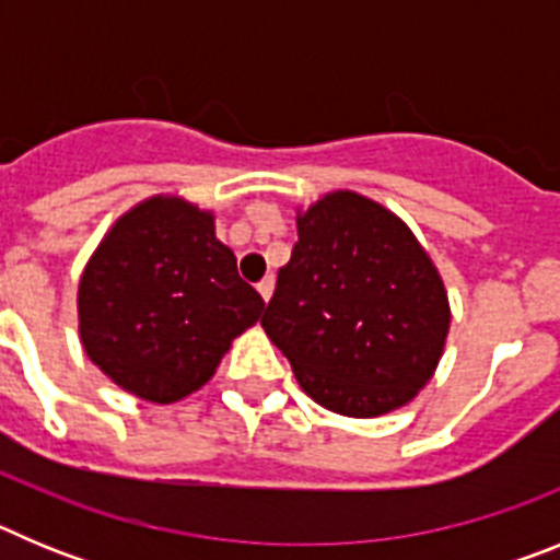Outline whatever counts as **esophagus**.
<instances>
[{"instance_id":"esophagus-1","label":"esophagus","mask_w":560,"mask_h":560,"mask_svg":"<svg viewBox=\"0 0 560 560\" xmlns=\"http://www.w3.org/2000/svg\"><path fill=\"white\" fill-rule=\"evenodd\" d=\"M257 294L264 296V303H269L271 294H275V277H264V280L257 283Z\"/></svg>"}]
</instances>
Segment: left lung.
<instances>
[{
    "mask_svg": "<svg viewBox=\"0 0 560 560\" xmlns=\"http://www.w3.org/2000/svg\"><path fill=\"white\" fill-rule=\"evenodd\" d=\"M296 235L260 325L300 387L348 418L409 404L452 323L427 252L393 212L348 190L300 215Z\"/></svg>",
    "mask_w": 560,
    "mask_h": 560,
    "instance_id": "1",
    "label": "left lung"
}]
</instances>
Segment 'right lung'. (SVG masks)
Masks as SVG:
<instances>
[{
  "label": "right lung",
  "mask_w": 560,
  "mask_h": 560,
  "mask_svg": "<svg viewBox=\"0 0 560 560\" xmlns=\"http://www.w3.org/2000/svg\"><path fill=\"white\" fill-rule=\"evenodd\" d=\"M260 311L264 296L215 241L210 212L160 196L112 226L78 289L86 355L114 384L153 404L207 384Z\"/></svg>",
  "instance_id": "1"
}]
</instances>
